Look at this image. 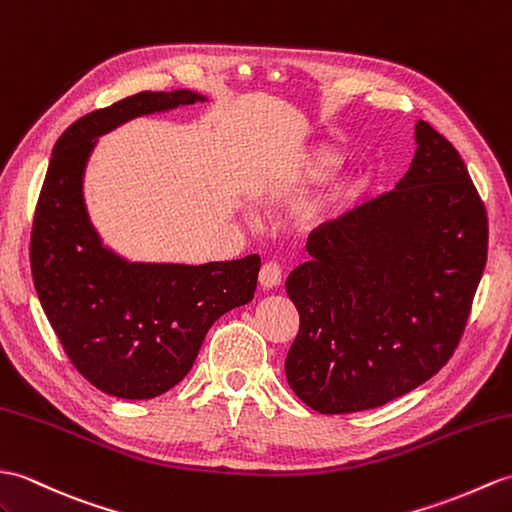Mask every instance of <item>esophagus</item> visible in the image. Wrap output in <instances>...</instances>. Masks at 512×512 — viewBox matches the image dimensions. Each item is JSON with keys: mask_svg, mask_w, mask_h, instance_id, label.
Instances as JSON below:
<instances>
[{"mask_svg": "<svg viewBox=\"0 0 512 512\" xmlns=\"http://www.w3.org/2000/svg\"><path fill=\"white\" fill-rule=\"evenodd\" d=\"M281 283V268L279 264H275V261H266L264 266H261L259 270V285L261 288H277V285Z\"/></svg>", "mask_w": 512, "mask_h": 512, "instance_id": "esophagus-1", "label": "esophagus"}]
</instances>
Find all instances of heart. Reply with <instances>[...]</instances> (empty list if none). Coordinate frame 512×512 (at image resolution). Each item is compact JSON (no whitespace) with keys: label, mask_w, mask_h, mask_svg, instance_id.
Masks as SVG:
<instances>
[{"label":"heart","mask_w":512,"mask_h":512,"mask_svg":"<svg viewBox=\"0 0 512 512\" xmlns=\"http://www.w3.org/2000/svg\"><path fill=\"white\" fill-rule=\"evenodd\" d=\"M342 163L344 154L338 148L314 146L285 163V168L275 178V192L279 196H292L303 192L307 187L320 185L329 176H334ZM362 187L364 181L362 174L358 172H344L336 176L323 189V194L316 196L303 207L301 224L305 229H316L320 224L340 218L353 205L355 198L360 196Z\"/></svg>","instance_id":"heart-1"}]
</instances>
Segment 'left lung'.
<instances>
[{
	"instance_id": "1",
	"label": "left lung",
	"mask_w": 512,
	"mask_h": 512,
	"mask_svg": "<svg viewBox=\"0 0 512 512\" xmlns=\"http://www.w3.org/2000/svg\"><path fill=\"white\" fill-rule=\"evenodd\" d=\"M392 192L307 237L285 292L301 327L290 388L320 414L379 408L436 375L482 279L489 220L458 150L427 122Z\"/></svg>"
}]
</instances>
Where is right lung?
Instances as JSON below:
<instances>
[{
    "instance_id": "obj_1",
    "label": "right lung",
    "mask_w": 512,
    "mask_h": 512,
    "mask_svg": "<svg viewBox=\"0 0 512 512\" xmlns=\"http://www.w3.org/2000/svg\"><path fill=\"white\" fill-rule=\"evenodd\" d=\"M207 102L189 89L141 91L58 137L34 213L30 264L43 312L78 373L106 395L152 399L194 366L216 320L253 301L259 255L209 264L128 261L104 246L85 205L98 139L135 117Z\"/></svg>"
}]
</instances>
